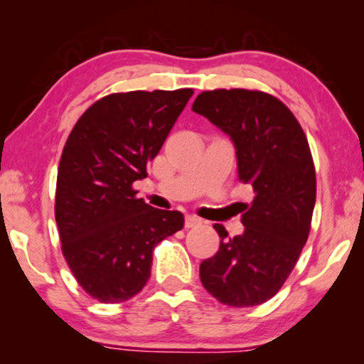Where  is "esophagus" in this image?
Returning a JSON list of instances; mask_svg holds the SVG:
<instances>
[{"label":"esophagus","mask_w":364,"mask_h":364,"mask_svg":"<svg viewBox=\"0 0 364 364\" xmlns=\"http://www.w3.org/2000/svg\"><path fill=\"white\" fill-rule=\"evenodd\" d=\"M200 224H202V220H200L198 217H195V215H188L185 219V228L186 229L196 228V225H200Z\"/></svg>","instance_id":"1"}]
</instances>
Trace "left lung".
I'll list each match as a JSON object with an SVG mask.
<instances>
[{
  "label": "left lung",
  "instance_id": "obj_1",
  "mask_svg": "<svg viewBox=\"0 0 364 364\" xmlns=\"http://www.w3.org/2000/svg\"><path fill=\"white\" fill-rule=\"evenodd\" d=\"M193 111L231 136L237 178L255 191L241 215L245 232L229 237L200 265L207 292L235 308L257 306L277 294L294 269L311 229L316 176L301 124L286 104L262 90L217 89L198 94Z\"/></svg>",
  "mask_w": 364,
  "mask_h": 364
}]
</instances>
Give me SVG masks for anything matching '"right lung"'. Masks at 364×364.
I'll use <instances>...</instances> for the list:
<instances>
[{"label":"right lung","mask_w":364,"mask_h":364,"mask_svg":"<svg viewBox=\"0 0 364 364\" xmlns=\"http://www.w3.org/2000/svg\"><path fill=\"white\" fill-rule=\"evenodd\" d=\"M193 89L118 92L80 116L63 149L56 179L61 252L87 294L123 303L144 289L154 248L185 217L139 198L136 179L168 139Z\"/></svg>","instance_id":"add662e5"}]
</instances>
